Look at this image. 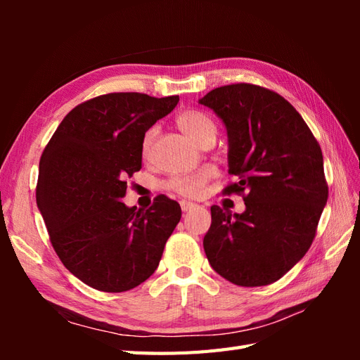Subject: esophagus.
<instances>
[{
    "label": "esophagus",
    "instance_id": "obj_1",
    "mask_svg": "<svg viewBox=\"0 0 360 360\" xmlns=\"http://www.w3.org/2000/svg\"><path fill=\"white\" fill-rule=\"evenodd\" d=\"M196 207V204L193 202H188V201H181V209L182 212H187V210H192Z\"/></svg>",
    "mask_w": 360,
    "mask_h": 360
}]
</instances>
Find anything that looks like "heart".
<instances>
[{"label":"heart","mask_w":360,"mask_h":360,"mask_svg":"<svg viewBox=\"0 0 360 360\" xmlns=\"http://www.w3.org/2000/svg\"><path fill=\"white\" fill-rule=\"evenodd\" d=\"M176 124H178V127L190 137V139H193L198 143L209 136L217 137L215 122H213L207 114L202 111L188 110V111L181 112L178 119H176ZM155 136H156V128H150L148 131L145 133L143 141H142L143 156L148 155L153 141H155ZM210 176H212L210 168H201V170H198L193 174H188L186 178H173L170 182H168V187L182 196L193 198V196L201 195L205 182L210 179Z\"/></svg>","instance_id":"b5f03b06"}]
</instances>
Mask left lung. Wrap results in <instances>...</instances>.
I'll return each mask as SVG.
<instances>
[{
  "instance_id": "left-lung-1",
  "label": "left lung",
  "mask_w": 360,
  "mask_h": 360,
  "mask_svg": "<svg viewBox=\"0 0 360 360\" xmlns=\"http://www.w3.org/2000/svg\"><path fill=\"white\" fill-rule=\"evenodd\" d=\"M223 120L229 142L226 195L246 193L243 213L212 205L204 250L213 271L233 285L266 286L300 262L328 200L320 145L280 94L249 83L200 98Z\"/></svg>"
}]
</instances>
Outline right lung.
Masks as SVG:
<instances>
[{"instance_id": "obj_1", "label": "right lung", "mask_w": 360, "mask_h": 360, "mask_svg": "<svg viewBox=\"0 0 360 360\" xmlns=\"http://www.w3.org/2000/svg\"><path fill=\"white\" fill-rule=\"evenodd\" d=\"M178 102V96H98L68 112L46 145L38 210L58 258L91 288L124 292L158 269L179 204L159 195L148 210H137L122 198L127 176L142 168L145 133Z\"/></svg>"}]
</instances>
